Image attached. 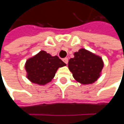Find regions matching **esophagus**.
I'll list each match as a JSON object with an SVG mask.
<instances>
[{
	"label": "esophagus",
	"mask_w": 124,
	"mask_h": 124,
	"mask_svg": "<svg viewBox=\"0 0 124 124\" xmlns=\"http://www.w3.org/2000/svg\"><path fill=\"white\" fill-rule=\"evenodd\" d=\"M63 61H64L65 63H66V64H68V58H64Z\"/></svg>",
	"instance_id": "obj_1"
}]
</instances>
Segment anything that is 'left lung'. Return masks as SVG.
Here are the masks:
<instances>
[{
	"label": "left lung",
	"instance_id": "1",
	"mask_svg": "<svg viewBox=\"0 0 124 124\" xmlns=\"http://www.w3.org/2000/svg\"><path fill=\"white\" fill-rule=\"evenodd\" d=\"M74 58L68 61V68L74 79L84 85L95 82L103 68L102 59L83 48L74 52Z\"/></svg>",
	"mask_w": 124,
	"mask_h": 124
}]
</instances>
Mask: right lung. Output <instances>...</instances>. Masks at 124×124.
Wrapping results in <instances>:
<instances>
[{
  "label": "right lung",
  "mask_w": 124,
  "mask_h": 124,
  "mask_svg": "<svg viewBox=\"0 0 124 124\" xmlns=\"http://www.w3.org/2000/svg\"><path fill=\"white\" fill-rule=\"evenodd\" d=\"M66 64L57 56H52L41 50L37 54L27 60L25 68L27 78L38 85H45L52 81L59 68Z\"/></svg>",
  "instance_id": "obj_1"
}]
</instances>
